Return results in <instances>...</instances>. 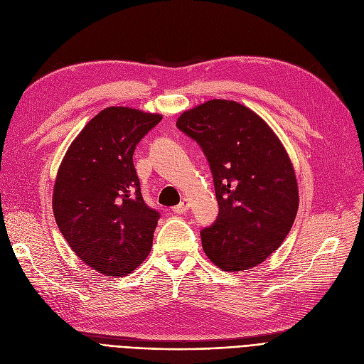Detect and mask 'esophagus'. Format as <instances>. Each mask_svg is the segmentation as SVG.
<instances>
[{"label":"esophagus","instance_id":"esophagus-1","mask_svg":"<svg viewBox=\"0 0 364 364\" xmlns=\"http://www.w3.org/2000/svg\"><path fill=\"white\" fill-rule=\"evenodd\" d=\"M187 210H188V202H187V200L180 202L178 205H176V207L172 208V211L176 213V214H184Z\"/></svg>","mask_w":364,"mask_h":364}]
</instances>
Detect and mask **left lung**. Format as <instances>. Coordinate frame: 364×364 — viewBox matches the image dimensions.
I'll use <instances>...</instances> for the list:
<instances>
[{
	"label": "left lung",
	"instance_id": "obj_1",
	"mask_svg": "<svg viewBox=\"0 0 364 364\" xmlns=\"http://www.w3.org/2000/svg\"><path fill=\"white\" fill-rule=\"evenodd\" d=\"M177 128L200 146L211 168L218 217L200 230L205 255L228 272L255 267L282 244L299 208L290 157L267 123L242 104L203 102Z\"/></svg>",
	"mask_w": 364,
	"mask_h": 364
}]
</instances>
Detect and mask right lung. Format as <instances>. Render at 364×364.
Masks as SVG:
<instances>
[{"mask_svg": "<svg viewBox=\"0 0 364 364\" xmlns=\"http://www.w3.org/2000/svg\"><path fill=\"white\" fill-rule=\"evenodd\" d=\"M161 114L108 107L77 135L53 188L56 225L75 255L107 277L131 274L149 256L161 214L141 195L134 151Z\"/></svg>", "mask_w": 364, "mask_h": 364, "instance_id": "add662e5", "label": "right lung"}]
</instances>
